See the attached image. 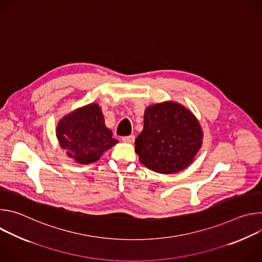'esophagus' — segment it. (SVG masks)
<instances>
[{"label":"esophagus","mask_w":262,"mask_h":262,"mask_svg":"<svg viewBox=\"0 0 262 262\" xmlns=\"http://www.w3.org/2000/svg\"><path fill=\"white\" fill-rule=\"evenodd\" d=\"M122 141L125 142V143H133V142L135 141V136H134V135H130V136L122 137Z\"/></svg>","instance_id":"1"}]
</instances>
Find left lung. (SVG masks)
<instances>
[{
  "label": "left lung",
  "mask_w": 262,
  "mask_h": 262,
  "mask_svg": "<svg viewBox=\"0 0 262 262\" xmlns=\"http://www.w3.org/2000/svg\"><path fill=\"white\" fill-rule=\"evenodd\" d=\"M202 129L191 112L167 101L148 106L144 128L135 142L140 162L148 169L172 174L188 167L202 145Z\"/></svg>",
  "instance_id": "1"
}]
</instances>
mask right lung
<instances>
[{"label":"right lung","instance_id":"obj_1","mask_svg":"<svg viewBox=\"0 0 262 262\" xmlns=\"http://www.w3.org/2000/svg\"><path fill=\"white\" fill-rule=\"evenodd\" d=\"M57 137L68 157L80 164L98 161L105 150L118 142L104 125L101 110L96 103L74 111L60 120Z\"/></svg>","mask_w":262,"mask_h":262}]
</instances>
